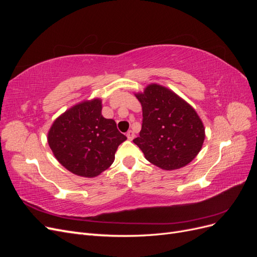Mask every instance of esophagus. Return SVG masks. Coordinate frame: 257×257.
Wrapping results in <instances>:
<instances>
[{"instance_id":"esophagus-1","label":"esophagus","mask_w":257,"mask_h":257,"mask_svg":"<svg viewBox=\"0 0 257 257\" xmlns=\"http://www.w3.org/2000/svg\"><path fill=\"white\" fill-rule=\"evenodd\" d=\"M126 136H127V139H128V141H133L134 137H135L134 132L132 131V130H130V131L127 132V133H126Z\"/></svg>"}]
</instances>
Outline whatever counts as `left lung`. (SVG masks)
Returning a JSON list of instances; mask_svg holds the SVG:
<instances>
[{
	"label": "left lung",
	"instance_id": "1",
	"mask_svg": "<svg viewBox=\"0 0 257 257\" xmlns=\"http://www.w3.org/2000/svg\"><path fill=\"white\" fill-rule=\"evenodd\" d=\"M143 107V124L134 144L145 158L165 170L188 165L205 141V127L194 108L163 85L152 83L135 94Z\"/></svg>",
	"mask_w": 257,
	"mask_h": 257
}]
</instances>
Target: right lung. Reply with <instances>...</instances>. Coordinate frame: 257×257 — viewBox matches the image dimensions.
<instances>
[{"label":"right lung","instance_id":"obj_1","mask_svg":"<svg viewBox=\"0 0 257 257\" xmlns=\"http://www.w3.org/2000/svg\"><path fill=\"white\" fill-rule=\"evenodd\" d=\"M126 141L112 119L102 115V100H84L61 114L51 125L48 144L54 157L69 172L85 178L98 176L114 161Z\"/></svg>","mask_w":257,"mask_h":257}]
</instances>
